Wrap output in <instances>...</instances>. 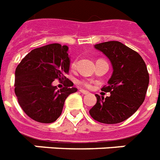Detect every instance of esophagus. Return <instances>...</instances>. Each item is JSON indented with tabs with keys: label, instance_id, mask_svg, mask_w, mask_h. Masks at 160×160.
Instances as JSON below:
<instances>
[{
	"label": "esophagus",
	"instance_id": "obj_1",
	"mask_svg": "<svg viewBox=\"0 0 160 160\" xmlns=\"http://www.w3.org/2000/svg\"><path fill=\"white\" fill-rule=\"evenodd\" d=\"M80 92L81 93H82V94H84V95H87V94H88V91H85V90H82V89H81V90H80Z\"/></svg>",
	"mask_w": 160,
	"mask_h": 160
}]
</instances>
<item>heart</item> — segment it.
Segmentation results:
<instances>
[{"label": "heart", "mask_w": 160, "mask_h": 160, "mask_svg": "<svg viewBox=\"0 0 160 160\" xmlns=\"http://www.w3.org/2000/svg\"><path fill=\"white\" fill-rule=\"evenodd\" d=\"M76 66V62H73L72 63V67L74 68ZM79 83L82 84V85H83V86L87 87V88H90L91 84L89 82H79Z\"/></svg>", "instance_id": "b5f03b06"}]
</instances>
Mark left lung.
<instances>
[{"label":"left lung","mask_w":160,"mask_h":160,"mask_svg":"<svg viewBox=\"0 0 160 160\" xmlns=\"http://www.w3.org/2000/svg\"><path fill=\"white\" fill-rule=\"evenodd\" d=\"M112 63V77L102 90L110 92L104 98L96 94L97 103L89 111L94 120L104 124H117L135 113L145 101L149 73L141 56L119 41L95 44Z\"/></svg>","instance_id":"obj_1"}]
</instances>
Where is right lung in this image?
Returning <instances> with one entry per match:
<instances>
[{
	"label": "right lung",
	"instance_id": "obj_1",
	"mask_svg": "<svg viewBox=\"0 0 160 160\" xmlns=\"http://www.w3.org/2000/svg\"><path fill=\"white\" fill-rule=\"evenodd\" d=\"M68 48L51 44L34 48L21 60L15 73V93L20 107L30 118L52 123L62 114L66 98L78 89L65 75L68 73ZM58 79L65 88L52 85Z\"/></svg>",
	"mask_w": 160,
	"mask_h": 160
}]
</instances>
